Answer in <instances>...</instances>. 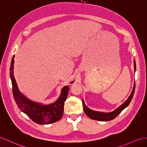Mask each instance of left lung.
I'll return each instance as SVG.
<instances>
[{
	"label": "left lung",
	"mask_w": 147,
	"mask_h": 147,
	"mask_svg": "<svg viewBox=\"0 0 147 147\" xmlns=\"http://www.w3.org/2000/svg\"><path fill=\"white\" fill-rule=\"evenodd\" d=\"M134 69L135 71L136 70V61H134ZM135 88H136V84L134 83V86L133 87L132 91L131 92V95H129L128 98L125 100V102L123 103L121 105H120L118 108L110 113H104V112H99V111H95L92 110H90V108H88L86 105L84 100H82V105H83V108L84 111L85 113L87 115L88 117H89L90 118L92 119L100 121H111L113 119H115L116 117L118 116L119 113L122 111L124 108H126L129 104L131 102V101L132 99V97L134 96V92H135Z\"/></svg>",
	"instance_id": "1"
}]
</instances>
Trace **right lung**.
I'll use <instances>...</instances> for the list:
<instances>
[{
  "label": "right lung",
  "mask_w": 147,
  "mask_h": 147,
  "mask_svg": "<svg viewBox=\"0 0 147 147\" xmlns=\"http://www.w3.org/2000/svg\"><path fill=\"white\" fill-rule=\"evenodd\" d=\"M13 58L14 56L11 61L10 76L13 97L20 110L24 113L34 123L39 124H49L59 121L63 115L64 102L68 94L69 86L62 88L60 97L55 102L52 104L44 105L42 103L31 101L18 90L13 75ZM73 82L74 81H72L71 83Z\"/></svg>",
  "instance_id": "add662e5"
}]
</instances>
